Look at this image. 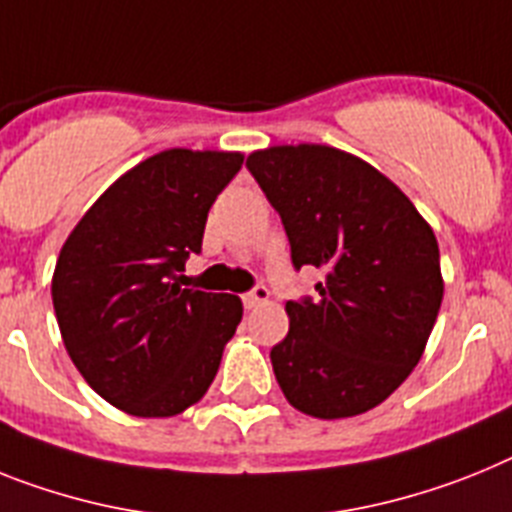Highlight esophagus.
<instances>
[{"instance_id": "esophagus-1", "label": "esophagus", "mask_w": 512, "mask_h": 512, "mask_svg": "<svg viewBox=\"0 0 512 512\" xmlns=\"http://www.w3.org/2000/svg\"><path fill=\"white\" fill-rule=\"evenodd\" d=\"M266 300H269V290H266L264 285H256L253 290H248L246 295H243V305H246V308H256V305L266 303Z\"/></svg>"}]
</instances>
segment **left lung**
<instances>
[{"mask_svg": "<svg viewBox=\"0 0 512 512\" xmlns=\"http://www.w3.org/2000/svg\"><path fill=\"white\" fill-rule=\"evenodd\" d=\"M246 168L285 225L292 266L323 272L316 298L287 300L279 388L310 417L368 412L412 373L438 318L435 233L399 186L334 147H269Z\"/></svg>", "mask_w": 512, "mask_h": 512, "instance_id": "8db88e82", "label": "left lung"}]
</instances>
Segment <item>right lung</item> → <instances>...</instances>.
<instances>
[{"mask_svg": "<svg viewBox=\"0 0 512 512\" xmlns=\"http://www.w3.org/2000/svg\"><path fill=\"white\" fill-rule=\"evenodd\" d=\"M240 165L238 152H160L113 183L61 248L51 298L64 347L126 414L173 417L212 386L243 303L181 287V272Z\"/></svg>", "mask_w": 512, "mask_h": 512, "instance_id": "right-lung-1", "label": "right lung"}]
</instances>
